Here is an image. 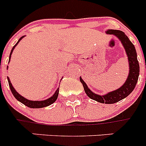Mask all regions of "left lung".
<instances>
[{"instance_id": "8db88e82", "label": "left lung", "mask_w": 146, "mask_h": 146, "mask_svg": "<svg viewBox=\"0 0 146 146\" xmlns=\"http://www.w3.org/2000/svg\"><path fill=\"white\" fill-rule=\"evenodd\" d=\"M107 33L116 36L121 40V43L124 47L126 55L128 56L129 63V74L128 78L126 79L124 84L120 88L117 89L116 91L108 93V94L104 96H100V95H97L93 93L88 88L86 82L82 80L81 77H80V80L84 88L85 92L86 93L88 97L91 98V99H94L95 101H97L98 102L113 104L128 96L133 91L138 80L139 74H140V66L137 58V52L135 46L130 42L127 36L123 31H118V30H108L107 31Z\"/></svg>"}]
</instances>
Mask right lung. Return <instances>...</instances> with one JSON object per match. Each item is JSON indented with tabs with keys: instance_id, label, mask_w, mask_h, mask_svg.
<instances>
[{
	"instance_id": "obj_1",
	"label": "right lung",
	"mask_w": 146,
	"mask_h": 146,
	"mask_svg": "<svg viewBox=\"0 0 146 146\" xmlns=\"http://www.w3.org/2000/svg\"><path fill=\"white\" fill-rule=\"evenodd\" d=\"M23 37H21V38L19 39V41L17 42L16 44H15L14 47H13L12 50H11V53H10V55H9V62L10 61L11 55L13 52V50L15 49V47H16L17 44L19 43V42H20V40L23 38ZM7 69H8V66H7ZM7 79H8V82H9V88H10V89H11V93H12L13 95H14V96L16 98V99H17L18 101L20 102L21 103H23V104H25V106L28 107V108H45V107H47V106H49V105H50L51 104H52V103L55 102V100L57 99L58 96L59 89H58L57 91H55V94H54V95H52V96H51L50 99H46V100H44V101H31V100H28V99H25V98H24L23 96H20V94L17 92L16 90H15L14 88H13L12 85H11V82H10V80H9V78L8 77H7Z\"/></svg>"
}]
</instances>
